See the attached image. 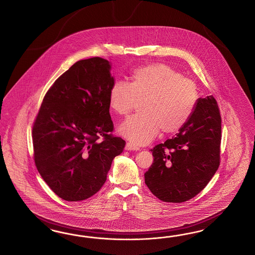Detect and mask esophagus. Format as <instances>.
Masks as SVG:
<instances>
[{
  "instance_id": "obj_1",
  "label": "esophagus",
  "mask_w": 255,
  "mask_h": 255,
  "mask_svg": "<svg viewBox=\"0 0 255 255\" xmlns=\"http://www.w3.org/2000/svg\"><path fill=\"white\" fill-rule=\"evenodd\" d=\"M125 150H128V151H138L140 150L139 147H137L136 145H134L133 143H127L125 145Z\"/></svg>"
}]
</instances>
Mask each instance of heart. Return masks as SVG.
I'll use <instances>...</instances> for the list:
<instances>
[{
  "label": "heart",
  "instance_id": "1",
  "mask_svg": "<svg viewBox=\"0 0 255 255\" xmlns=\"http://www.w3.org/2000/svg\"><path fill=\"white\" fill-rule=\"evenodd\" d=\"M197 100L195 84L164 63L135 69L130 83L116 80L109 93L111 108L122 116L142 100V113L119 127L120 134L138 145L150 143L160 130L165 134L180 130L192 117Z\"/></svg>",
  "mask_w": 255,
  "mask_h": 255
}]
</instances>
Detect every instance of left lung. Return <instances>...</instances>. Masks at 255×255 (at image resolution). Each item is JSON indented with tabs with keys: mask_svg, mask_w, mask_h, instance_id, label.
<instances>
[{
	"mask_svg": "<svg viewBox=\"0 0 255 255\" xmlns=\"http://www.w3.org/2000/svg\"><path fill=\"white\" fill-rule=\"evenodd\" d=\"M221 117L213 96L198 99L176 136L150 150L154 162L144 182L159 200L182 203L198 194L219 167Z\"/></svg>",
	"mask_w": 255,
	"mask_h": 255,
	"instance_id": "8db88e82",
	"label": "left lung"
}]
</instances>
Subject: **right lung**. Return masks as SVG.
I'll return each mask as SVG.
<instances>
[{
    "instance_id": "right-lung-1",
    "label": "right lung",
    "mask_w": 255,
    "mask_h": 255,
    "mask_svg": "<svg viewBox=\"0 0 255 255\" xmlns=\"http://www.w3.org/2000/svg\"><path fill=\"white\" fill-rule=\"evenodd\" d=\"M112 63L100 57L75 62L44 97L33 126L38 172L60 198L77 202L98 193L125 141L110 134ZM104 137L100 140L99 137Z\"/></svg>"
}]
</instances>
